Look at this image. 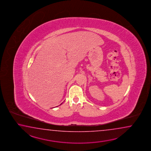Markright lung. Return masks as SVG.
<instances>
[{"mask_svg":"<svg viewBox=\"0 0 151 151\" xmlns=\"http://www.w3.org/2000/svg\"><path fill=\"white\" fill-rule=\"evenodd\" d=\"M61 104H62V103H61ZM61 104H60V105H61Z\"/></svg>","mask_w":151,"mask_h":151,"instance_id":"1","label":"right lung"}]
</instances>
